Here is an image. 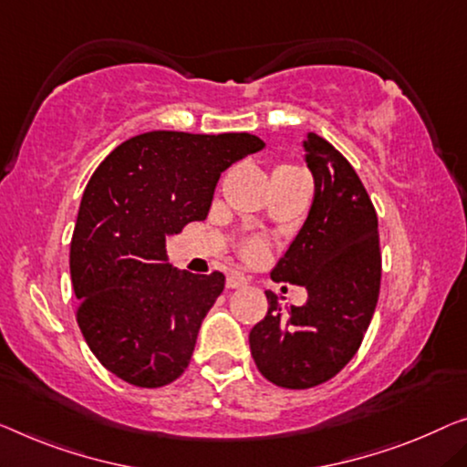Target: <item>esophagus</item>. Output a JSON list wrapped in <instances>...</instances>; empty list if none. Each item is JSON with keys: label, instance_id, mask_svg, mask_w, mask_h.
Instances as JSON below:
<instances>
[{"label": "esophagus", "instance_id": "34e87169", "mask_svg": "<svg viewBox=\"0 0 467 467\" xmlns=\"http://www.w3.org/2000/svg\"><path fill=\"white\" fill-rule=\"evenodd\" d=\"M249 281H247V276L245 275H241V273H231L226 276V287L228 289H239V287H245Z\"/></svg>", "mask_w": 467, "mask_h": 467}]
</instances>
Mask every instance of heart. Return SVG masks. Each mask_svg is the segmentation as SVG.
<instances>
[{
  "mask_svg": "<svg viewBox=\"0 0 467 467\" xmlns=\"http://www.w3.org/2000/svg\"><path fill=\"white\" fill-rule=\"evenodd\" d=\"M283 167H287V165H283ZM249 249H255V245H252V247H249Z\"/></svg>",
  "mask_w": 467,
  "mask_h": 467,
  "instance_id": "obj_1",
  "label": "heart"
}]
</instances>
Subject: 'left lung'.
Masks as SVG:
<instances>
[{"mask_svg":"<svg viewBox=\"0 0 467 467\" xmlns=\"http://www.w3.org/2000/svg\"><path fill=\"white\" fill-rule=\"evenodd\" d=\"M302 146L315 199L270 275L302 285L308 302L283 308L266 291V317L249 333L260 373L291 389L323 384L350 363L371 323L381 281L378 213L357 171L312 131Z\"/></svg>","mask_w":467,"mask_h":467,"instance_id":"1","label":"left lung"}]
</instances>
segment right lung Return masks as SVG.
Returning a JSON list of instances; mask_svg holds the SVG:
<instances>
[{
    "label": "right lung",
    "mask_w": 467,
    "mask_h": 467,
    "mask_svg": "<svg viewBox=\"0 0 467 467\" xmlns=\"http://www.w3.org/2000/svg\"><path fill=\"white\" fill-rule=\"evenodd\" d=\"M264 146L254 134L146 131L117 146L89 178L71 278L83 337L117 378L161 388L189 367L224 275L173 268L165 239L205 220L222 171Z\"/></svg>",
    "instance_id": "obj_1"
}]
</instances>
